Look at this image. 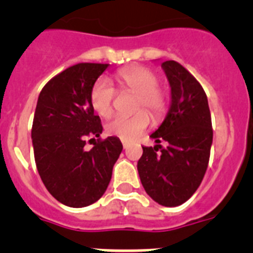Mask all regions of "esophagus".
<instances>
[{"instance_id": "obj_1", "label": "esophagus", "mask_w": 253, "mask_h": 253, "mask_svg": "<svg viewBox=\"0 0 253 253\" xmlns=\"http://www.w3.org/2000/svg\"><path fill=\"white\" fill-rule=\"evenodd\" d=\"M123 147H124V149L128 147V142H125V140H123Z\"/></svg>"}]
</instances>
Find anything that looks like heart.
Here are the masks:
<instances>
[{"instance_id":"obj_1","label":"heart","mask_w":253,"mask_h":253,"mask_svg":"<svg viewBox=\"0 0 253 253\" xmlns=\"http://www.w3.org/2000/svg\"><path fill=\"white\" fill-rule=\"evenodd\" d=\"M115 81L122 90L135 95V110L133 116H115L105 125L110 135L123 140H131L146 130L149 124L147 111L153 119H157L165 111L166 97L158 87V76L143 66H131L115 73ZM114 88L106 78H99L91 87L90 104L96 114L107 118L113 111ZM139 110H146L139 112Z\"/></svg>"}]
</instances>
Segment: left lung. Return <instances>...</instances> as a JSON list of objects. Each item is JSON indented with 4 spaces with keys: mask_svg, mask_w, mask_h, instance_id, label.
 <instances>
[{
    "mask_svg": "<svg viewBox=\"0 0 253 253\" xmlns=\"http://www.w3.org/2000/svg\"><path fill=\"white\" fill-rule=\"evenodd\" d=\"M161 67L171 87L169 109L151 134L156 146L143 147L137 167L154 202L177 207L193 196L205 175L213 143L211 116L202 84L187 69L175 60Z\"/></svg>",
    "mask_w": 253,
    "mask_h": 253,
    "instance_id": "left-lung-1",
    "label": "left lung"
}]
</instances>
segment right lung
Instances as JSON below:
<instances>
[{
	"label": "right lung",
	"mask_w": 253,
	"mask_h": 253,
	"mask_svg": "<svg viewBox=\"0 0 253 253\" xmlns=\"http://www.w3.org/2000/svg\"><path fill=\"white\" fill-rule=\"evenodd\" d=\"M109 64L78 63L53 77L40 92L31 129L40 178L58 202L71 208L104 195L123 151L118 137L100 139L102 125L90 104L91 87ZM88 137L95 140L84 149Z\"/></svg>",
	"instance_id": "add662e5"
}]
</instances>
